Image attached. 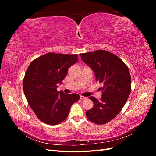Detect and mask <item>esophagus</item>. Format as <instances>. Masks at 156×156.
<instances>
[{"label":"esophagus","instance_id":"obj_1","mask_svg":"<svg viewBox=\"0 0 156 156\" xmlns=\"http://www.w3.org/2000/svg\"><path fill=\"white\" fill-rule=\"evenodd\" d=\"M80 99H81V100H86L87 98L84 96H80Z\"/></svg>","mask_w":156,"mask_h":156}]
</instances>
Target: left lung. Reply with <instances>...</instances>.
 I'll use <instances>...</instances> for the list:
<instances>
[{"label": "left lung", "instance_id": "8db88e82", "mask_svg": "<svg viewBox=\"0 0 156 156\" xmlns=\"http://www.w3.org/2000/svg\"><path fill=\"white\" fill-rule=\"evenodd\" d=\"M90 67L96 80L103 84L100 101L93 96L89 99L94 107L86 112L88 119L97 124H104L119 115L127 100L131 86L129 69L119 57L105 50L79 55Z\"/></svg>", "mask_w": 156, "mask_h": 156}]
</instances>
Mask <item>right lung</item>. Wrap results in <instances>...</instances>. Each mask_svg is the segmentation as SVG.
Wrapping results in <instances>:
<instances>
[{"mask_svg": "<svg viewBox=\"0 0 156 156\" xmlns=\"http://www.w3.org/2000/svg\"><path fill=\"white\" fill-rule=\"evenodd\" d=\"M77 57V55L49 53L33 60L27 70L23 81L25 96L37 117L45 124L56 125L64 121L71 107L79 100L77 94L56 90Z\"/></svg>", "mask_w": 156, "mask_h": 156, "instance_id": "add662e5", "label": "right lung"}]
</instances>
